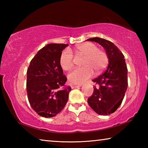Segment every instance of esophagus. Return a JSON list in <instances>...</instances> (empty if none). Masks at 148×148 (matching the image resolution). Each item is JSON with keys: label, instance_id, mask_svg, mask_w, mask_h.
<instances>
[{"label": "esophagus", "instance_id": "34e87169", "mask_svg": "<svg viewBox=\"0 0 148 148\" xmlns=\"http://www.w3.org/2000/svg\"><path fill=\"white\" fill-rule=\"evenodd\" d=\"M81 86H82V85H76V84H71V87L72 89H75V88H77V87H79Z\"/></svg>", "mask_w": 148, "mask_h": 148}]
</instances>
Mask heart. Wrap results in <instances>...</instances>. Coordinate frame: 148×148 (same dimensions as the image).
<instances>
[{"instance_id":"1","label":"heart","mask_w":148,"mask_h":148,"mask_svg":"<svg viewBox=\"0 0 148 148\" xmlns=\"http://www.w3.org/2000/svg\"><path fill=\"white\" fill-rule=\"evenodd\" d=\"M77 53L85 56L82 65L84 66L74 69L69 74L68 78L71 83L80 84L84 83L94 74L100 73L106 68L108 58L106 52L99 49L96 44L86 42L76 46ZM59 63L64 71H70L74 66V55L70 49L62 51L59 58Z\"/></svg>"}]
</instances>
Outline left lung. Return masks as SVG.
Returning <instances> with one entry per match:
<instances>
[{
    "label": "left lung",
    "mask_w": 148,
    "mask_h": 148,
    "mask_svg": "<svg viewBox=\"0 0 148 148\" xmlns=\"http://www.w3.org/2000/svg\"><path fill=\"white\" fill-rule=\"evenodd\" d=\"M87 40L101 45L108 58L106 71L92 80L99 87H94L93 93L87 99L89 106L97 114L108 116L116 112L121 105L128 86L125 57L116 45L106 39L95 37Z\"/></svg>",
    "instance_id": "8db88e82"
}]
</instances>
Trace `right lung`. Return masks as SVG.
Listing matches in <instances>:
<instances>
[{
	"label": "right lung",
	"instance_id": "add662e5",
	"mask_svg": "<svg viewBox=\"0 0 148 148\" xmlns=\"http://www.w3.org/2000/svg\"><path fill=\"white\" fill-rule=\"evenodd\" d=\"M68 44H49L39 50L27 72V92L32 108L42 117L56 116L64 108L71 87L59 63L62 51Z\"/></svg>",
	"mask_w": 148,
	"mask_h": 148
}]
</instances>
